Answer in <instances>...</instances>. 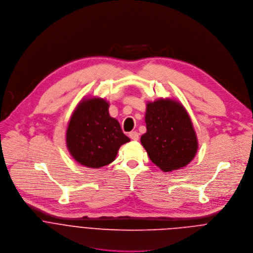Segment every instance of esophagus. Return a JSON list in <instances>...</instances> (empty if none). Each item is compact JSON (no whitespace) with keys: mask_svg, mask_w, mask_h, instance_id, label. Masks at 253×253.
<instances>
[{"mask_svg":"<svg viewBox=\"0 0 253 253\" xmlns=\"http://www.w3.org/2000/svg\"><path fill=\"white\" fill-rule=\"evenodd\" d=\"M128 135H129V137H130L132 140H138V132H136V131H130Z\"/></svg>","mask_w":253,"mask_h":253,"instance_id":"obj_1","label":"esophagus"}]
</instances>
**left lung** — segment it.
Masks as SVG:
<instances>
[{"label": "left lung", "instance_id": "left-lung-1", "mask_svg": "<svg viewBox=\"0 0 253 253\" xmlns=\"http://www.w3.org/2000/svg\"><path fill=\"white\" fill-rule=\"evenodd\" d=\"M146 132L140 142L150 159L165 172L186 167L195 157L198 140L183 105L173 98L160 97L146 104Z\"/></svg>", "mask_w": 253, "mask_h": 253}]
</instances>
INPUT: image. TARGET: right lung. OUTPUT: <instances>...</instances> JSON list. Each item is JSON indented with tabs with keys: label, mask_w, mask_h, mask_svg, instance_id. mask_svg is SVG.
<instances>
[{
	"label": "right lung",
	"mask_w": 253,
	"mask_h": 253,
	"mask_svg": "<svg viewBox=\"0 0 253 253\" xmlns=\"http://www.w3.org/2000/svg\"><path fill=\"white\" fill-rule=\"evenodd\" d=\"M110 104L98 96L84 97L68 124L66 144L80 165L100 169L116 160L119 148L130 139L109 113Z\"/></svg>",
	"instance_id": "obj_1"
}]
</instances>
